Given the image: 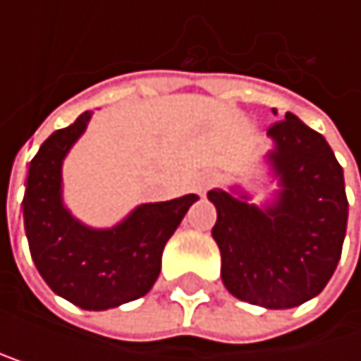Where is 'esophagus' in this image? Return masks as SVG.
<instances>
[{
  "label": "esophagus",
  "mask_w": 361,
  "mask_h": 361,
  "mask_svg": "<svg viewBox=\"0 0 361 361\" xmlns=\"http://www.w3.org/2000/svg\"><path fill=\"white\" fill-rule=\"evenodd\" d=\"M213 185H215V174L211 172H204L195 178V191H200V193H207Z\"/></svg>",
  "instance_id": "obj_1"
}]
</instances>
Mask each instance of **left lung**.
Returning <instances> with one entry per match:
<instances>
[{
  "instance_id": "left-lung-1",
  "label": "left lung",
  "mask_w": 361,
  "mask_h": 361,
  "mask_svg": "<svg viewBox=\"0 0 361 361\" xmlns=\"http://www.w3.org/2000/svg\"><path fill=\"white\" fill-rule=\"evenodd\" d=\"M276 142L269 161L280 176L271 207L258 209L221 189L213 239L221 252V282L241 301L269 310L317 297L334 276L347 234L345 176L325 137L286 111L267 129Z\"/></svg>"
}]
</instances>
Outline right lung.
I'll list each match as a JSON object with an SVG mask.
<instances>
[{
  "mask_svg": "<svg viewBox=\"0 0 361 361\" xmlns=\"http://www.w3.org/2000/svg\"><path fill=\"white\" fill-rule=\"evenodd\" d=\"M90 116L83 111L71 127L56 131L32 159L23 221L32 260L49 288L83 310H109L152 288L164 247L197 195L142 204L109 230L79 224L62 204V161Z\"/></svg>",
  "mask_w": 361,
  "mask_h": 361,
  "instance_id": "add662e5",
  "label": "right lung"
}]
</instances>
